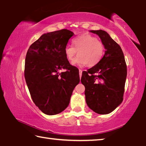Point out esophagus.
<instances>
[{
	"label": "esophagus",
	"mask_w": 146,
	"mask_h": 146,
	"mask_svg": "<svg viewBox=\"0 0 146 146\" xmlns=\"http://www.w3.org/2000/svg\"><path fill=\"white\" fill-rule=\"evenodd\" d=\"M82 70H80L79 69V75H80V77L81 78V76H82Z\"/></svg>",
	"instance_id": "obj_1"
}]
</instances>
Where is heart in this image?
Listing matches in <instances>:
<instances>
[{"instance_id":"b5f03b06","label":"heart","mask_w":146,"mask_h":146,"mask_svg":"<svg viewBox=\"0 0 146 146\" xmlns=\"http://www.w3.org/2000/svg\"><path fill=\"white\" fill-rule=\"evenodd\" d=\"M72 42L73 46H66L64 53L67 60L70 62L73 61L77 53L78 56L74 60V64H86L88 67H92L99 62L102 58L104 46L96 36L90 34H83L73 39Z\"/></svg>"}]
</instances>
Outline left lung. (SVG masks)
<instances>
[{"label": "left lung", "instance_id": "left-lung-1", "mask_svg": "<svg viewBox=\"0 0 146 146\" xmlns=\"http://www.w3.org/2000/svg\"><path fill=\"white\" fill-rule=\"evenodd\" d=\"M98 35L106 49L99 62L82 72L86 103L98 114H108L123 100L127 66L120 46L102 30H91Z\"/></svg>", "mask_w": 146, "mask_h": 146}]
</instances>
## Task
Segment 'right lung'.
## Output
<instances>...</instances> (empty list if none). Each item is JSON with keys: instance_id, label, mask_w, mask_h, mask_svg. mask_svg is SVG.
<instances>
[{"instance_id": "add662e5", "label": "right lung", "mask_w": 146, "mask_h": 146, "mask_svg": "<svg viewBox=\"0 0 146 146\" xmlns=\"http://www.w3.org/2000/svg\"><path fill=\"white\" fill-rule=\"evenodd\" d=\"M72 31L63 29L42 35L27 51L24 76L32 100L44 114L61 113L70 104L80 82L78 71L66 57L64 49ZM66 72L59 73V70Z\"/></svg>"}]
</instances>
